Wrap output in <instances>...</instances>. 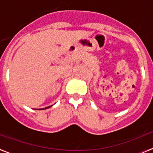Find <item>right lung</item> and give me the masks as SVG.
Masks as SVG:
<instances>
[{
	"instance_id": "add662e5",
	"label": "right lung",
	"mask_w": 153,
	"mask_h": 153,
	"mask_svg": "<svg viewBox=\"0 0 153 153\" xmlns=\"http://www.w3.org/2000/svg\"><path fill=\"white\" fill-rule=\"evenodd\" d=\"M52 106V105H50V106H48V107H45V108H44V109H48V108H50V107H51Z\"/></svg>"
}]
</instances>
